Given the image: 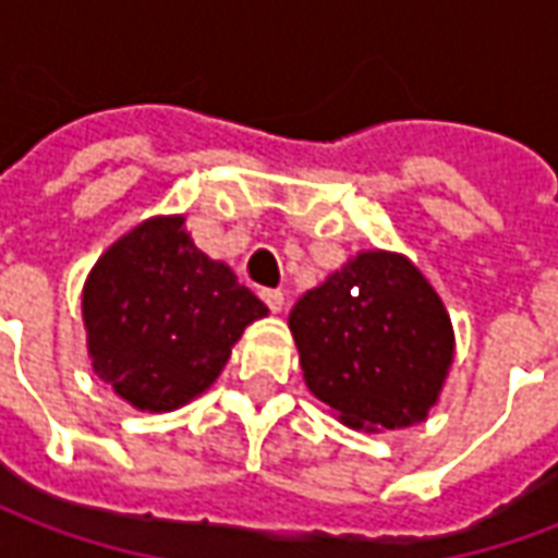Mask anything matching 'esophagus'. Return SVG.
<instances>
[{
    "instance_id": "34e87169",
    "label": "esophagus",
    "mask_w": 558,
    "mask_h": 558,
    "mask_svg": "<svg viewBox=\"0 0 558 558\" xmlns=\"http://www.w3.org/2000/svg\"><path fill=\"white\" fill-rule=\"evenodd\" d=\"M259 299L268 304V311H275V314H280L283 311V304H287V295L280 290H263L259 292Z\"/></svg>"
}]
</instances>
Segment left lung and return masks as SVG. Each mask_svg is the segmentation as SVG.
<instances>
[{"label":"left lung","instance_id":"1","mask_svg":"<svg viewBox=\"0 0 558 558\" xmlns=\"http://www.w3.org/2000/svg\"><path fill=\"white\" fill-rule=\"evenodd\" d=\"M304 383L350 427L427 418L454 359L451 319L410 259L364 251L295 302Z\"/></svg>","mask_w":558,"mask_h":558}]
</instances>
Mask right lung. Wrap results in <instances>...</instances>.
Listing matches in <instances>:
<instances>
[{
  "instance_id": "add662e5",
  "label": "right lung",
  "mask_w": 558,
  "mask_h": 558,
  "mask_svg": "<svg viewBox=\"0 0 558 558\" xmlns=\"http://www.w3.org/2000/svg\"><path fill=\"white\" fill-rule=\"evenodd\" d=\"M182 223H140L95 263L83 290L92 367L137 410L170 412L203 395L244 328L268 314Z\"/></svg>"
}]
</instances>
